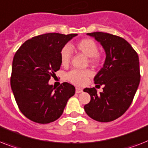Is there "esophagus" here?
Listing matches in <instances>:
<instances>
[{"label":"esophagus","mask_w":148,"mask_h":148,"mask_svg":"<svg viewBox=\"0 0 148 148\" xmlns=\"http://www.w3.org/2000/svg\"><path fill=\"white\" fill-rule=\"evenodd\" d=\"M83 91V90L81 88H79V87H76V93H80Z\"/></svg>","instance_id":"34e87169"}]
</instances>
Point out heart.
Returning <instances> with one entry per match:
<instances>
[{
    "label": "heart",
    "instance_id": "b5f03b06",
    "mask_svg": "<svg viewBox=\"0 0 148 148\" xmlns=\"http://www.w3.org/2000/svg\"><path fill=\"white\" fill-rule=\"evenodd\" d=\"M75 49L78 51L88 57V62L93 65H97L101 62V55L98 52V45L92 39H83L75 45ZM71 53L68 46L62 48L60 52L61 62L63 66H67L70 63ZM93 73L90 70H72L67 74V79L73 84L83 86L86 84Z\"/></svg>",
    "mask_w": 148,
    "mask_h": 148
}]
</instances>
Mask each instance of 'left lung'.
Wrapping results in <instances>:
<instances>
[{
	"instance_id": "8db88e82",
	"label": "left lung",
	"mask_w": 148,
	"mask_h": 148,
	"mask_svg": "<svg viewBox=\"0 0 148 148\" xmlns=\"http://www.w3.org/2000/svg\"><path fill=\"white\" fill-rule=\"evenodd\" d=\"M87 35L100 42L106 57L93 79L96 86L103 85V91L98 95L95 87L84 90L90 95L84 110L96 121L111 122L122 116L132 103L140 83L138 55L122 37L102 32Z\"/></svg>"
}]
</instances>
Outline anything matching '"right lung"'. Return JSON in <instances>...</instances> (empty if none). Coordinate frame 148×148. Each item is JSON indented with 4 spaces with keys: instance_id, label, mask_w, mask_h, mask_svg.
Returning <instances> with one entry per match:
<instances>
[{
    "instance_id": "add662e5",
    "label": "right lung",
    "mask_w": 148,
    "mask_h": 148,
    "mask_svg": "<svg viewBox=\"0 0 148 148\" xmlns=\"http://www.w3.org/2000/svg\"><path fill=\"white\" fill-rule=\"evenodd\" d=\"M77 35H39L26 40L14 55L10 86L20 110L32 122L47 124L57 120L75 93L69 83L55 88L49 80L60 69L61 50Z\"/></svg>"
}]
</instances>
